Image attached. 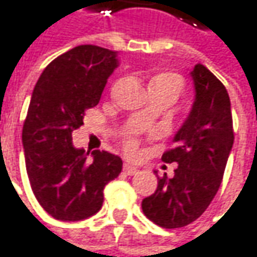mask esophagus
<instances>
[{"label":"esophagus","instance_id":"esophagus-1","mask_svg":"<svg viewBox=\"0 0 257 257\" xmlns=\"http://www.w3.org/2000/svg\"><path fill=\"white\" fill-rule=\"evenodd\" d=\"M123 171H125V174H128V175H135V174H138V172H140L137 166L129 165V163H125V165H123Z\"/></svg>","mask_w":257,"mask_h":257}]
</instances>
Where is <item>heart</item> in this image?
<instances>
[{
  "instance_id": "1",
  "label": "heart",
  "mask_w": 257,
  "mask_h": 257,
  "mask_svg": "<svg viewBox=\"0 0 257 257\" xmlns=\"http://www.w3.org/2000/svg\"><path fill=\"white\" fill-rule=\"evenodd\" d=\"M157 83H160V85H168V86H171V88H174L176 92H178V95H179V92L182 91V79L178 76V75H174V73H163V75H157L156 78H153L152 85H157ZM125 149H126V152L129 154H137L138 152V141L137 140H134V138H129L126 140V143H125Z\"/></svg>"
}]
</instances>
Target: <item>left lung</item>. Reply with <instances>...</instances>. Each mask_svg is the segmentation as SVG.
<instances>
[{
	"mask_svg": "<svg viewBox=\"0 0 257 257\" xmlns=\"http://www.w3.org/2000/svg\"><path fill=\"white\" fill-rule=\"evenodd\" d=\"M196 97L191 111L175 134V149L162 160L178 163L174 178H159L154 194L143 200L144 215L162 228H181L203 215L221 187L234 144L229 95L207 67L191 70Z\"/></svg>",
	"mask_w": 257,
	"mask_h": 257,
	"instance_id": "1",
	"label": "left lung"
}]
</instances>
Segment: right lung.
<instances>
[{
    "label": "right lung",
    "instance_id": "add662e5",
    "mask_svg": "<svg viewBox=\"0 0 257 257\" xmlns=\"http://www.w3.org/2000/svg\"><path fill=\"white\" fill-rule=\"evenodd\" d=\"M117 66L116 51L79 45L53 60L32 92L22 132L26 171L36 200L59 221L95 215L104 187L122 171L119 156L95 150L89 159V152L72 143L85 110L98 104Z\"/></svg>",
    "mask_w": 257,
    "mask_h": 257
}]
</instances>
